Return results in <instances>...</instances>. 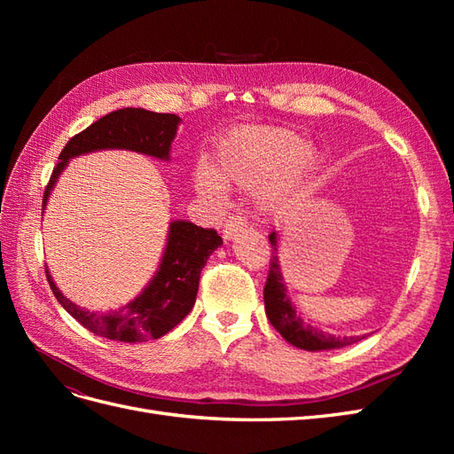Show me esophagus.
Instances as JSON below:
<instances>
[{"label": "esophagus", "instance_id": "1", "mask_svg": "<svg viewBox=\"0 0 454 454\" xmlns=\"http://www.w3.org/2000/svg\"><path fill=\"white\" fill-rule=\"evenodd\" d=\"M246 229V219L240 217V215H231L227 219V223L223 225V239L225 240H231L235 239L240 231Z\"/></svg>", "mask_w": 454, "mask_h": 454}]
</instances>
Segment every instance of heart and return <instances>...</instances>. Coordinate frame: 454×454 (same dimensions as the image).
<instances>
[{
    "mask_svg": "<svg viewBox=\"0 0 454 454\" xmlns=\"http://www.w3.org/2000/svg\"><path fill=\"white\" fill-rule=\"evenodd\" d=\"M322 167L320 151L303 136L284 127L246 125L227 132L215 144L212 168L199 162L193 170L197 193L223 202L225 188L257 193L261 210L286 217L297 212L309 197Z\"/></svg>",
    "mask_w": 454,
    "mask_h": 454,
    "instance_id": "b5f03b06",
    "label": "heart"
}]
</instances>
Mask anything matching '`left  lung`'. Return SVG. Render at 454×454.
<instances>
[{
    "label": "left lung",
    "instance_id": "1",
    "mask_svg": "<svg viewBox=\"0 0 454 454\" xmlns=\"http://www.w3.org/2000/svg\"><path fill=\"white\" fill-rule=\"evenodd\" d=\"M269 242L272 246V259L269 269V278L263 290L265 312L274 329L290 342V345L303 348L309 352L333 350L348 347L352 342L360 340V337H335L322 329L314 327L297 314L292 297L287 295V286L282 274V265L278 257V232H270ZM364 339V337H362Z\"/></svg>",
    "mask_w": 454,
    "mask_h": 454
}]
</instances>
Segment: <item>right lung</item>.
Listing matches in <instances>:
<instances>
[{
	"mask_svg": "<svg viewBox=\"0 0 454 454\" xmlns=\"http://www.w3.org/2000/svg\"><path fill=\"white\" fill-rule=\"evenodd\" d=\"M182 119L174 114H155L142 107H125L92 122L66 144L52 170L43 195V208L51 191L70 159L100 149H127L159 160H170V149ZM223 244L214 229H202L187 219L168 225L167 246L153 278L125 307L98 312L72 303L54 284L49 267L47 280L59 303L89 332L121 342L159 339L180 324L195 305L200 270L214 250Z\"/></svg>",
	"mask_w": 454,
	"mask_h": 454,
	"instance_id": "obj_1",
	"label": "right lung"
}]
</instances>
